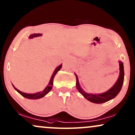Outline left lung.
<instances>
[{"mask_svg": "<svg viewBox=\"0 0 135 135\" xmlns=\"http://www.w3.org/2000/svg\"><path fill=\"white\" fill-rule=\"evenodd\" d=\"M119 66H120V75H119L118 79L117 80L115 84L107 91L103 93H100V94H91V93H86L80 87L78 76L75 74L76 79V86L78 91L85 98L87 99L88 101L94 103H103L114 98L120 91L124 81V73L123 64L121 61H119Z\"/></svg>", "mask_w": 135, "mask_h": 135, "instance_id": "8db88e82", "label": "left lung"}]
</instances>
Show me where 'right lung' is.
Segmentation results:
<instances>
[{
	"label": "right lung",
	"mask_w": 135,
	"mask_h": 135,
	"mask_svg": "<svg viewBox=\"0 0 135 135\" xmlns=\"http://www.w3.org/2000/svg\"><path fill=\"white\" fill-rule=\"evenodd\" d=\"M41 35H42V34L41 33H33V34H32V35H30L29 38H34V37H37L41 36ZM62 66V64H61V65H60L59 66H57V67L56 68L55 71H54V73H53L52 76H51V78L50 80V81H49V85L46 86V88L43 90V91L37 92V93H36L29 94V93H23V92L20 91V90H18L17 88H15V86H13V85H12L13 88H14L15 90H16L17 92H18V93H19L20 94L22 95V96H23V97H25V98H26L34 99V100H35V99H38V98H42V97L45 96V95H47L51 90H52V86H53V83H54V77H55V75L57 74V73L61 69Z\"/></svg>",
	"instance_id": "obj_1"
}]
</instances>
